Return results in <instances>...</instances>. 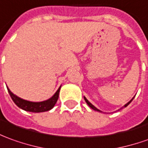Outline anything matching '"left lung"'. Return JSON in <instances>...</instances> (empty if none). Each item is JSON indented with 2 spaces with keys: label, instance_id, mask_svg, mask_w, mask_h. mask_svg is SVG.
<instances>
[{
  "label": "left lung",
  "instance_id": "1",
  "mask_svg": "<svg viewBox=\"0 0 148 148\" xmlns=\"http://www.w3.org/2000/svg\"><path fill=\"white\" fill-rule=\"evenodd\" d=\"M134 99V98H133ZM133 99H131V100H130V101H129V102H128V103H126V104H125V106L124 107H126V106H127V105H129V103H130V102H131V101H132V100H133ZM84 99H85V101H86V102H87V104H88V105H89V107H90V108H92V109H94V110H95V111H99V109H97V108H95V106H94V105H92V104H91V103H90V102H89V101H88V100H87V99H86V98H85V97H84Z\"/></svg>",
  "mask_w": 148,
  "mask_h": 148
}]
</instances>
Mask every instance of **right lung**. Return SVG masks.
Here are the masks:
<instances>
[{
    "mask_svg": "<svg viewBox=\"0 0 148 148\" xmlns=\"http://www.w3.org/2000/svg\"><path fill=\"white\" fill-rule=\"evenodd\" d=\"M7 89H8V91H9L10 95L13 99V101L14 102L15 104L18 107L23 109L25 111H27V112H41L49 111V110L52 109L54 107V105H55V103H57L58 97H59V92H60L61 87H59V89L53 95L52 98H50L48 100L43 101V102H30V101H27V100L21 99V98L18 97L17 95H14L10 91V89L8 87H7Z\"/></svg>",
    "mask_w": 148,
    "mask_h": 148,
    "instance_id": "right-lung-1",
    "label": "right lung"
}]
</instances>
